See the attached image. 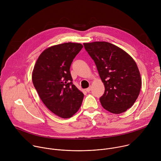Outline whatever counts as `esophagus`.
Instances as JSON below:
<instances>
[{"instance_id": "esophagus-1", "label": "esophagus", "mask_w": 161, "mask_h": 161, "mask_svg": "<svg viewBox=\"0 0 161 161\" xmlns=\"http://www.w3.org/2000/svg\"><path fill=\"white\" fill-rule=\"evenodd\" d=\"M91 89H92V88H91V86H89L88 88H87L86 89V91L87 92H89L91 90Z\"/></svg>"}]
</instances>
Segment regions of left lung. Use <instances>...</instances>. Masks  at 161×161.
I'll use <instances>...</instances> for the list:
<instances>
[{"label": "left lung", "mask_w": 161, "mask_h": 161, "mask_svg": "<svg viewBox=\"0 0 161 161\" xmlns=\"http://www.w3.org/2000/svg\"><path fill=\"white\" fill-rule=\"evenodd\" d=\"M96 65L105 90L100 97L107 111L120 114L132 107L140 94L142 79L136 63L125 51L104 41L83 43Z\"/></svg>", "instance_id": "left-lung-1"}]
</instances>
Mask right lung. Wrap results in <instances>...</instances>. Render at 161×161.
Here are the masks:
<instances>
[{
  "label": "right lung",
  "mask_w": 161,
  "mask_h": 161,
  "mask_svg": "<svg viewBox=\"0 0 161 161\" xmlns=\"http://www.w3.org/2000/svg\"><path fill=\"white\" fill-rule=\"evenodd\" d=\"M65 42L44 50L32 72V82L42 103L56 115L68 119L81 107L84 95L73 83L70 67L83 48Z\"/></svg>",
  "instance_id": "obj_1"
}]
</instances>
